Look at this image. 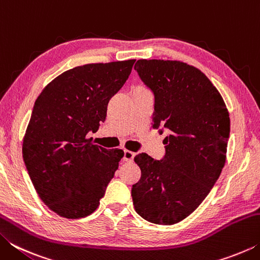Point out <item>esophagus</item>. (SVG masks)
<instances>
[{
    "instance_id": "34e87169",
    "label": "esophagus",
    "mask_w": 260,
    "mask_h": 260,
    "mask_svg": "<svg viewBox=\"0 0 260 260\" xmlns=\"http://www.w3.org/2000/svg\"><path fill=\"white\" fill-rule=\"evenodd\" d=\"M133 158H134V152L128 151V150H125L124 151V160L125 161H133Z\"/></svg>"
}]
</instances>
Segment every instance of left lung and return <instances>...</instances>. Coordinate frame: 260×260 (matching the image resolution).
<instances>
[{
	"mask_svg": "<svg viewBox=\"0 0 260 260\" xmlns=\"http://www.w3.org/2000/svg\"><path fill=\"white\" fill-rule=\"evenodd\" d=\"M134 70L153 94L152 128L164 139L160 160L139 153L141 178L132 187L136 213L173 225L208 196L226 161L231 120L225 102L200 70L177 60L139 59Z\"/></svg>",
	"mask_w": 260,
	"mask_h": 260,
	"instance_id": "left-lung-1",
	"label": "left lung"
}]
</instances>
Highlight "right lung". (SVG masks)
Segmentation results:
<instances>
[{
	"mask_svg": "<svg viewBox=\"0 0 260 260\" xmlns=\"http://www.w3.org/2000/svg\"><path fill=\"white\" fill-rule=\"evenodd\" d=\"M134 61L71 69L35 101L23 158L39 197L60 217L93 213L124 157L120 149L108 150L86 136L105 120L109 101L124 86Z\"/></svg>",
	"mask_w": 260,
	"mask_h": 260,
	"instance_id": "1",
	"label": "right lung"
}]
</instances>
